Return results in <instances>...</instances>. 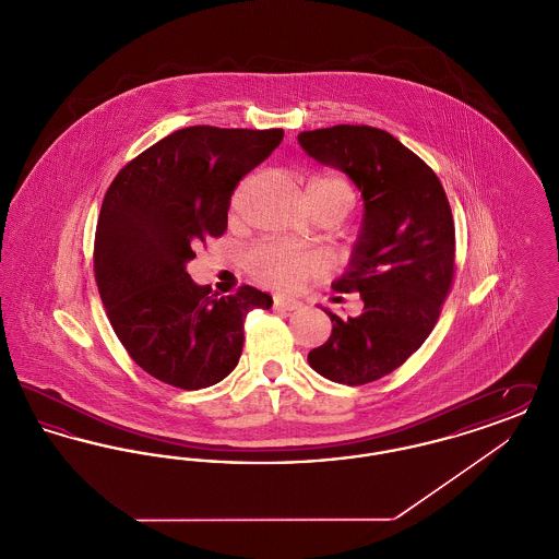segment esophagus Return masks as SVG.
<instances>
[{
  "label": "esophagus",
  "instance_id": "obj_1",
  "mask_svg": "<svg viewBox=\"0 0 559 559\" xmlns=\"http://www.w3.org/2000/svg\"><path fill=\"white\" fill-rule=\"evenodd\" d=\"M274 308L285 310V312H293V310L301 308V301H297L293 297H274Z\"/></svg>",
  "mask_w": 559,
  "mask_h": 559
}]
</instances>
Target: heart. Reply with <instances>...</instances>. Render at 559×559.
<instances>
[{
  "instance_id": "heart-1",
  "label": "heart",
  "mask_w": 559,
  "mask_h": 559,
  "mask_svg": "<svg viewBox=\"0 0 559 559\" xmlns=\"http://www.w3.org/2000/svg\"><path fill=\"white\" fill-rule=\"evenodd\" d=\"M306 199L312 212L342 210L354 203V190L346 178L337 174H317L306 182ZM251 274L272 289H299L310 276L319 274L322 262L314 253H299L283 247H260L249 255Z\"/></svg>"
}]
</instances>
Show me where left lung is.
<instances>
[{
  "label": "left lung",
  "instance_id": "obj_1",
  "mask_svg": "<svg viewBox=\"0 0 559 559\" xmlns=\"http://www.w3.org/2000/svg\"><path fill=\"white\" fill-rule=\"evenodd\" d=\"M299 146L344 171L365 213L346 272L333 283L360 293L362 314L324 310L333 331L308 362L324 379L365 385L399 369L440 317L454 274V224L438 176L392 133L335 126L297 135Z\"/></svg>",
  "mask_w": 559,
  "mask_h": 559
}]
</instances>
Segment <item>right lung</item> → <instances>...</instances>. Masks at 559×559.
<instances>
[{
    "instance_id": "add662e5",
    "label": "right lung",
    "mask_w": 559,
    "mask_h": 559,
    "mask_svg": "<svg viewBox=\"0 0 559 559\" xmlns=\"http://www.w3.org/2000/svg\"><path fill=\"white\" fill-rule=\"evenodd\" d=\"M283 130L194 126L165 135L108 187L94 272L108 320L133 362L180 390H201L239 365L242 322L272 297L242 285L210 295L187 272L194 247L222 237L230 197L281 144Z\"/></svg>"
}]
</instances>
